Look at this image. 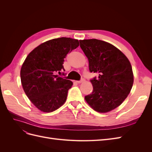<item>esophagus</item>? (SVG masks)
I'll use <instances>...</instances> for the list:
<instances>
[{
  "mask_svg": "<svg viewBox=\"0 0 152 152\" xmlns=\"http://www.w3.org/2000/svg\"><path fill=\"white\" fill-rule=\"evenodd\" d=\"M85 81V80L84 79H82L80 80H78V81H77V83H78V84H80V83H82V82H84Z\"/></svg>",
  "mask_w": 152,
  "mask_h": 152,
  "instance_id": "1",
  "label": "esophagus"
}]
</instances>
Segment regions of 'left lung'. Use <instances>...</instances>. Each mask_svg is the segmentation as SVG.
Wrapping results in <instances>:
<instances>
[{
  "mask_svg": "<svg viewBox=\"0 0 152 152\" xmlns=\"http://www.w3.org/2000/svg\"><path fill=\"white\" fill-rule=\"evenodd\" d=\"M80 46L89 61L91 72L98 75L91 81L92 93L85 96L90 107L107 113L120 106L130 93L134 82L132 66L121 50L98 39L80 40Z\"/></svg>",
  "mask_w": 152,
  "mask_h": 152,
  "instance_id": "left-lung-1",
  "label": "left lung"
}]
</instances>
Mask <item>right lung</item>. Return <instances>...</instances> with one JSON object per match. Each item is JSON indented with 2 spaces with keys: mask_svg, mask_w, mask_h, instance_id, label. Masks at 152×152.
Instances as JSON below:
<instances>
[{
  "mask_svg": "<svg viewBox=\"0 0 152 152\" xmlns=\"http://www.w3.org/2000/svg\"><path fill=\"white\" fill-rule=\"evenodd\" d=\"M79 45V40L68 37L54 39L35 48L26 56L20 77L26 95L41 112L50 113L65 103L73 82L59 77L66 54Z\"/></svg>",
  "mask_w": 152,
  "mask_h": 152,
  "instance_id": "right-lung-1",
  "label": "right lung"
}]
</instances>
